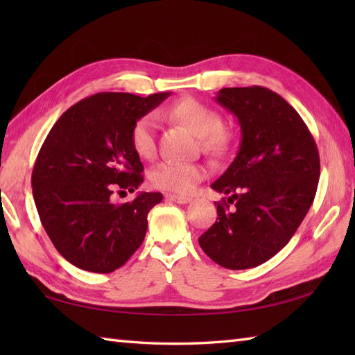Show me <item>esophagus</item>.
Masks as SVG:
<instances>
[{
  "label": "esophagus",
  "instance_id": "esophagus-1",
  "mask_svg": "<svg viewBox=\"0 0 355 355\" xmlns=\"http://www.w3.org/2000/svg\"><path fill=\"white\" fill-rule=\"evenodd\" d=\"M166 198L171 201H175L178 205H186V202H189L192 200L191 197H186V195H177V193H166Z\"/></svg>",
  "mask_w": 355,
  "mask_h": 355
}]
</instances>
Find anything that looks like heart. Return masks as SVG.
I'll list each match as a JSON object with an SVG mask.
<instances>
[{"instance_id": "1", "label": "heart", "mask_w": 355, "mask_h": 355, "mask_svg": "<svg viewBox=\"0 0 355 355\" xmlns=\"http://www.w3.org/2000/svg\"><path fill=\"white\" fill-rule=\"evenodd\" d=\"M166 114L186 125L201 137L202 148L212 154H221L229 146V134L221 126L220 112L193 97H184L166 110ZM131 146L143 160L155 155V122L153 116H143L131 130ZM206 169L197 163L163 162L150 172V183L162 191L173 193H189L202 178Z\"/></svg>"}]
</instances>
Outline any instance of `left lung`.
<instances>
[{"instance_id": "left-lung-1", "label": "left lung", "mask_w": 355, "mask_h": 355, "mask_svg": "<svg viewBox=\"0 0 355 355\" xmlns=\"http://www.w3.org/2000/svg\"><path fill=\"white\" fill-rule=\"evenodd\" d=\"M216 102L238 117L241 145L212 183L225 198L215 202L216 221L198 243L218 266L253 268L288 244L310 210L319 150L297 111L268 88H223Z\"/></svg>"}]
</instances>
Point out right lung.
Instances as JSON below:
<instances>
[{
	"label": "right lung",
	"mask_w": 355,
	"mask_h": 355,
	"mask_svg": "<svg viewBox=\"0 0 355 355\" xmlns=\"http://www.w3.org/2000/svg\"><path fill=\"white\" fill-rule=\"evenodd\" d=\"M169 94H93L67 110L42 143L32 172L35 205L53 245L74 267L111 273L145 239L149 210L163 195L140 192L123 205L111 195L143 183L131 130Z\"/></svg>",
	"instance_id": "1"
}]
</instances>
